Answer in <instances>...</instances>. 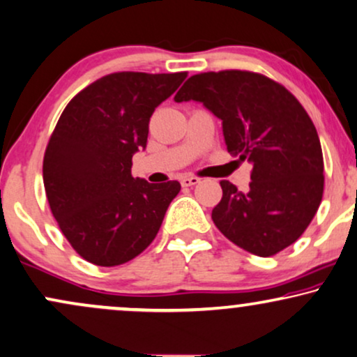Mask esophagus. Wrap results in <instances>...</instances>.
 Returning a JSON list of instances; mask_svg holds the SVG:
<instances>
[{
    "instance_id": "esophagus-1",
    "label": "esophagus",
    "mask_w": 357,
    "mask_h": 357,
    "mask_svg": "<svg viewBox=\"0 0 357 357\" xmlns=\"http://www.w3.org/2000/svg\"><path fill=\"white\" fill-rule=\"evenodd\" d=\"M179 181H181V186L189 188V186H196V184L199 183L201 179L196 178V176H183V178L179 179Z\"/></svg>"
}]
</instances>
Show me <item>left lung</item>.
I'll use <instances>...</instances> for the list:
<instances>
[{"mask_svg":"<svg viewBox=\"0 0 357 357\" xmlns=\"http://www.w3.org/2000/svg\"><path fill=\"white\" fill-rule=\"evenodd\" d=\"M176 102H201L218 119L227 151L252 163L249 191L220 181L215 227L241 249L270 257L306 231L323 197V153L301 103L275 80L249 70L189 77Z\"/></svg>","mask_w":357,"mask_h":357,"instance_id":"1","label":"left lung"}]
</instances>
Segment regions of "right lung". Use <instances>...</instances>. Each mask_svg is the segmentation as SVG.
<instances>
[{
    "label": "right lung",
    "mask_w": 357,
    "mask_h": 357,
    "mask_svg": "<svg viewBox=\"0 0 357 357\" xmlns=\"http://www.w3.org/2000/svg\"><path fill=\"white\" fill-rule=\"evenodd\" d=\"M186 77L115 72L62 112L44 153V188L62 234L90 264L115 267L142 254L181 191L178 181L133 178L132 158L146 148L155 108Z\"/></svg>",
    "instance_id": "1"
}]
</instances>
